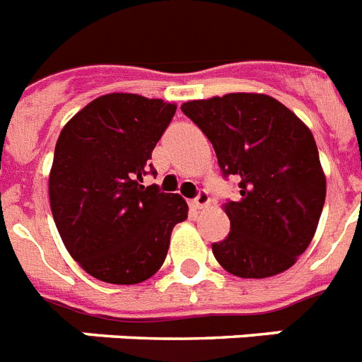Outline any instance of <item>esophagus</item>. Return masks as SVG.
Here are the masks:
<instances>
[{"label":"esophagus","instance_id":"esophagus-1","mask_svg":"<svg viewBox=\"0 0 362 362\" xmlns=\"http://www.w3.org/2000/svg\"><path fill=\"white\" fill-rule=\"evenodd\" d=\"M209 202H211V198H209L207 190H199L198 196H196V198L192 199V207H196V209L207 207Z\"/></svg>","mask_w":362,"mask_h":362}]
</instances>
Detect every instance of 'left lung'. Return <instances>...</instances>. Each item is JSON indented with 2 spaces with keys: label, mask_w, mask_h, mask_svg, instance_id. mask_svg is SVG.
Listing matches in <instances>:
<instances>
[{
  "label": "left lung",
  "mask_w": 362,
  "mask_h": 362,
  "mask_svg": "<svg viewBox=\"0 0 362 362\" xmlns=\"http://www.w3.org/2000/svg\"><path fill=\"white\" fill-rule=\"evenodd\" d=\"M181 110L211 140L223 177L238 181V202L223 205L231 231L213 244L216 261L246 279L288 270L315 237L325 202L309 127L267 94L194 100Z\"/></svg>",
  "instance_id": "left-lung-1"
}]
</instances>
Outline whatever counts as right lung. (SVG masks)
<instances>
[{
	"label": "right lung",
	"instance_id": "obj_1",
	"mask_svg": "<svg viewBox=\"0 0 362 362\" xmlns=\"http://www.w3.org/2000/svg\"><path fill=\"white\" fill-rule=\"evenodd\" d=\"M177 107L139 94L95 98L62 127L49 172V205L64 246L100 281L134 285L163 267L179 194L144 187L151 151Z\"/></svg>",
	"mask_w": 362,
	"mask_h": 362
}]
</instances>
